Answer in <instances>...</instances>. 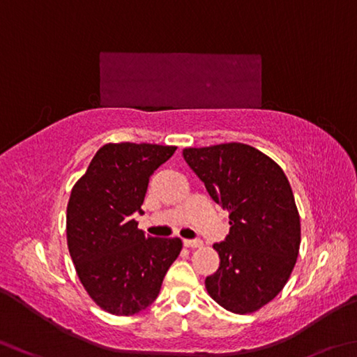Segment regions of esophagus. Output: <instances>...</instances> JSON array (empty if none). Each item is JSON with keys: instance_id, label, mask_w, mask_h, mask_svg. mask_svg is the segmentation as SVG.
Instances as JSON below:
<instances>
[{"instance_id": "34e87169", "label": "esophagus", "mask_w": 357, "mask_h": 357, "mask_svg": "<svg viewBox=\"0 0 357 357\" xmlns=\"http://www.w3.org/2000/svg\"><path fill=\"white\" fill-rule=\"evenodd\" d=\"M185 248H202L203 241L202 240H184Z\"/></svg>"}]
</instances>
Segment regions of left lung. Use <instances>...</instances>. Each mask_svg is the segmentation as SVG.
I'll list each match as a JSON object with an SVG mask.
<instances>
[{"label": "left lung", "mask_w": 357, "mask_h": 357, "mask_svg": "<svg viewBox=\"0 0 357 357\" xmlns=\"http://www.w3.org/2000/svg\"><path fill=\"white\" fill-rule=\"evenodd\" d=\"M183 155L230 219L229 235L213 245L220 264L206 276V291L231 313L257 311L286 286L301 250L289 181L278 163L243 143L188 148Z\"/></svg>", "instance_id": "left-lung-1"}]
</instances>
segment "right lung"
<instances>
[{"instance_id":"obj_1","label":"right lung","mask_w":357,"mask_h":357,"mask_svg":"<svg viewBox=\"0 0 357 357\" xmlns=\"http://www.w3.org/2000/svg\"><path fill=\"white\" fill-rule=\"evenodd\" d=\"M174 151L148 143L105 144L71 190L68 250L84 289L111 314L148 308L183 248L179 238L146 236L132 218L143 213L151 174Z\"/></svg>"}]
</instances>
